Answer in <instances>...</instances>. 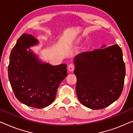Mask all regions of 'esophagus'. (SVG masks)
Wrapping results in <instances>:
<instances>
[{"instance_id":"obj_1","label":"esophagus","mask_w":133,"mask_h":133,"mask_svg":"<svg viewBox=\"0 0 133 133\" xmlns=\"http://www.w3.org/2000/svg\"><path fill=\"white\" fill-rule=\"evenodd\" d=\"M68 69L70 71H73L74 69H75V66H74V65L72 64V63H71V64L68 65Z\"/></svg>"}]
</instances>
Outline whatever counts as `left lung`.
<instances>
[{
  "label": "left lung",
  "mask_w": 133,
  "mask_h": 133,
  "mask_svg": "<svg viewBox=\"0 0 133 133\" xmlns=\"http://www.w3.org/2000/svg\"><path fill=\"white\" fill-rule=\"evenodd\" d=\"M77 77L76 93L87 108L100 110L109 106L123 91L125 65L118 45L84 52L74 59Z\"/></svg>",
  "instance_id": "obj_1"
}]
</instances>
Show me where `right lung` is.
<instances>
[{
    "instance_id": "obj_1",
    "label": "right lung",
    "mask_w": 133,
    "mask_h": 133,
    "mask_svg": "<svg viewBox=\"0 0 133 133\" xmlns=\"http://www.w3.org/2000/svg\"><path fill=\"white\" fill-rule=\"evenodd\" d=\"M38 41L23 34L11 52L8 77L14 95L23 104L36 108L48 107L54 101L60 83L67 76L66 65L42 62L31 51Z\"/></svg>"
}]
</instances>
